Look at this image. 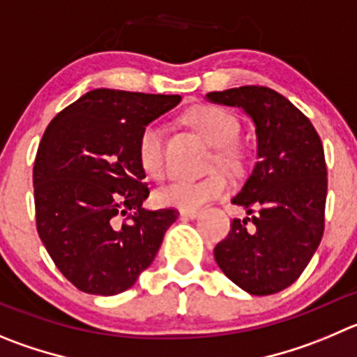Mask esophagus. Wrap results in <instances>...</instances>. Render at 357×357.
<instances>
[{"label": "esophagus", "mask_w": 357, "mask_h": 357, "mask_svg": "<svg viewBox=\"0 0 357 357\" xmlns=\"http://www.w3.org/2000/svg\"><path fill=\"white\" fill-rule=\"evenodd\" d=\"M199 213H201L199 209H181L179 215H181L183 218H197Z\"/></svg>", "instance_id": "esophagus-1"}]
</instances>
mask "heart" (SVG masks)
I'll list each match as a JSON object with an SVG mask.
<instances>
[{"mask_svg":"<svg viewBox=\"0 0 357 357\" xmlns=\"http://www.w3.org/2000/svg\"><path fill=\"white\" fill-rule=\"evenodd\" d=\"M186 119L202 137L215 146L213 162L225 169H234L239 162V153L234 142L239 137V121L236 116L216 105H197L188 111ZM137 158L141 167L153 178L162 176L165 167L163 151V130L158 123H148L141 130L137 141ZM227 192V179L218 172L201 179L172 178L155 190V201L160 206L179 209H197L206 202Z\"/></svg>","mask_w":357,"mask_h":357,"instance_id":"1","label":"heart"}]
</instances>
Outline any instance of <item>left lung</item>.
Wrapping results in <instances>:
<instances>
[{
    "mask_svg": "<svg viewBox=\"0 0 357 357\" xmlns=\"http://www.w3.org/2000/svg\"><path fill=\"white\" fill-rule=\"evenodd\" d=\"M206 100L239 107L255 126L257 162L232 204L246 209L215 261L252 296L284 291L299 278L324 232L328 171L319 133L275 89L262 86L211 91Z\"/></svg>",
    "mask_w": 357,
    "mask_h": 357,
    "instance_id": "obj_1",
    "label": "left lung"
}]
</instances>
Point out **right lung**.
<instances>
[{
	"mask_svg": "<svg viewBox=\"0 0 357 357\" xmlns=\"http://www.w3.org/2000/svg\"><path fill=\"white\" fill-rule=\"evenodd\" d=\"M179 102V95L93 89L43 133L33 169L36 231L79 291L114 296L132 287L178 218L176 209L142 208L149 190L137 141Z\"/></svg>",
	"mask_w": 357,
	"mask_h": 357,
	"instance_id": "obj_1",
	"label": "right lung"
}]
</instances>
